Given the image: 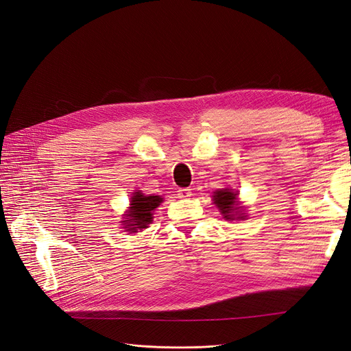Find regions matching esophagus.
Returning a JSON list of instances; mask_svg holds the SVG:
<instances>
[{"instance_id": "34e87169", "label": "esophagus", "mask_w": 351, "mask_h": 351, "mask_svg": "<svg viewBox=\"0 0 351 351\" xmlns=\"http://www.w3.org/2000/svg\"><path fill=\"white\" fill-rule=\"evenodd\" d=\"M177 195H178L180 199H187V197L192 196V190H190V189H178Z\"/></svg>"}]
</instances>
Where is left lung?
Listing matches in <instances>:
<instances>
[{"label": "left lung", "instance_id": "1", "mask_svg": "<svg viewBox=\"0 0 351 351\" xmlns=\"http://www.w3.org/2000/svg\"><path fill=\"white\" fill-rule=\"evenodd\" d=\"M214 202L215 205L218 206V209L221 210V214L224 215L226 219H234V217L237 219H241L244 217H241L239 214V209L241 206H239L237 202V193L232 192L231 189H224V190H218V192L214 193Z\"/></svg>", "mask_w": 351, "mask_h": 351}]
</instances>
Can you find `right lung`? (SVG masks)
Wrapping results in <instances>:
<instances>
[{
  "label": "right lung",
  "instance_id": "add662e5",
  "mask_svg": "<svg viewBox=\"0 0 351 351\" xmlns=\"http://www.w3.org/2000/svg\"><path fill=\"white\" fill-rule=\"evenodd\" d=\"M161 202L162 197L159 196H145L141 192H136L132 197L129 214L125 215V221H123L125 231L136 232V230L146 228L147 224H151L152 221V212L159 206Z\"/></svg>",
  "mask_w": 351,
  "mask_h": 351
}]
</instances>
